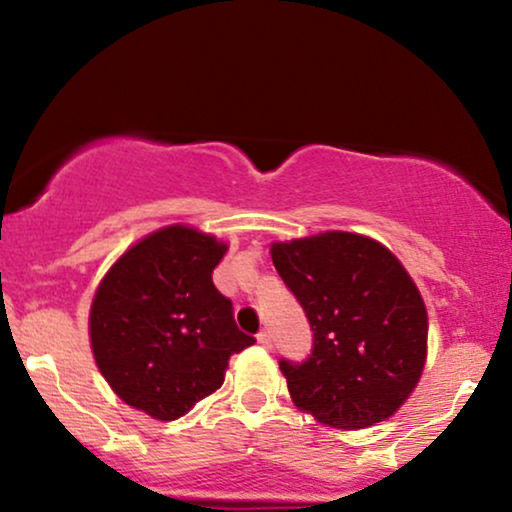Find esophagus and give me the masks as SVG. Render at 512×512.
<instances>
[{
    "label": "esophagus",
    "mask_w": 512,
    "mask_h": 512,
    "mask_svg": "<svg viewBox=\"0 0 512 512\" xmlns=\"http://www.w3.org/2000/svg\"><path fill=\"white\" fill-rule=\"evenodd\" d=\"M257 342H260L264 349H269V346H272V334H269L267 330H262L260 334H257Z\"/></svg>",
    "instance_id": "1"
}]
</instances>
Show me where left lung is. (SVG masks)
<instances>
[{
    "instance_id": "obj_1",
    "label": "left lung",
    "mask_w": 512,
    "mask_h": 512,
    "mask_svg": "<svg viewBox=\"0 0 512 512\" xmlns=\"http://www.w3.org/2000/svg\"><path fill=\"white\" fill-rule=\"evenodd\" d=\"M272 262L313 332L305 361H279L296 407L334 428L395 414L419 383L428 339L407 269L375 240L339 231L274 243Z\"/></svg>"
}]
</instances>
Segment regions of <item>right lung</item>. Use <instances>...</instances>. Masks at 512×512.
<instances>
[{"label":"right lung","mask_w":512,"mask_h":512,"mask_svg":"<svg viewBox=\"0 0 512 512\" xmlns=\"http://www.w3.org/2000/svg\"><path fill=\"white\" fill-rule=\"evenodd\" d=\"M226 245L168 226L113 264L91 305V346L103 378L129 407L175 421L219 390L228 358L255 344L211 272Z\"/></svg>","instance_id":"obj_1"}]
</instances>
